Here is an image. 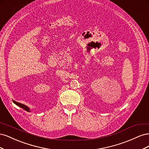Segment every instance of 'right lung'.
Instances as JSON below:
<instances>
[{"instance_id":"obj_1","label":"right lung","mask_w":149,"mask_h":149,"mask_svg":"<svg viewBox=\"0 0 149 149\" xmlns=\"http://www.w3.org/2000/svg\"><path fill=\"white\" fill-rule=\"evenodd\" d=\"M13 103L15 104H16L17 106L20 107L21 108H22V109H24V110L26 111L27 112H30V108H29L28 106H25V105L23 104H21V103H19V102H17L15 101L14 100H13Z\"/></svg>"}]
</instances>
